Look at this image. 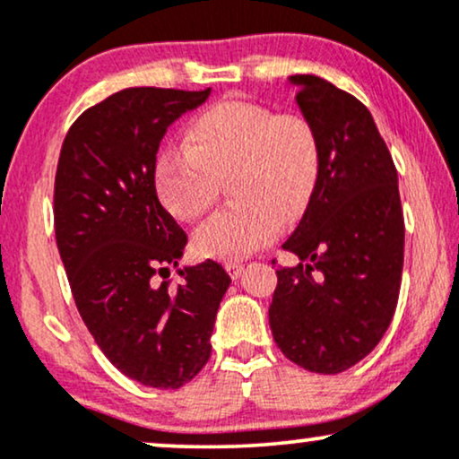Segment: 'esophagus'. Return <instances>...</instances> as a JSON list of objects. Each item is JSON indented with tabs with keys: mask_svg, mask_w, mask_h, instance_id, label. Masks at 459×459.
<instances>
[{
	"mask_svg": "<svg viewBox=\"0 0 459 459\" xmlns=\"http://www.w3.org/2000/svg\"><path fill=\"white\" fill-rule=\"evenodd\" d=\"M224 267H226V272H229V276L233 278V281H237V278L241 276V272H244V265H241V263L230 261V263H226Z\"/></svg>",
	"mask_w": 459,
	"mask_h": 459,
	"instance_id": "obj_1",
	"label": "esophagus"
}]
</instances>
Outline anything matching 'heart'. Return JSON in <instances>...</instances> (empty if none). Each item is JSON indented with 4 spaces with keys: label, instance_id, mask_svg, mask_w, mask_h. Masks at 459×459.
<instances>
[{
    "label": "heart",
    "instance_id": "obj_1",
    "mask_svg": "<svg viewBox=\"0 0 459 459\" xmlns=\"http://www.w3.org/2000/svg\"><path fill=\"white\" fill-rule=\"evenodd\" d=\"M321 140L302 114H278L252 101L215 103L186 129V149H163L152 178L172 215L196 220L229 178L233 207L218 212L194 233L198 255L246 259L296 222L317 187Z\"/></svg>",
    "mask_w": 459,
    "mask_h": 459
}]
</instances>
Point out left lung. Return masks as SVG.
<instances>
[{"instance_id": "left-lung-1", "label": "left lung", "mask_w": 459, "mask_h": 459, "mask_svg": "<svg viewBox=\"0 0 459 459\" xmlns=\"http://www.w3.org/2000/svg\"><path fill=\"white\" fill-rule=\"evenodd\" d=\"M289 83L319 134L321 172L282 244L299 263L276 270L270 328L289 360L334 376L380 343L397 308L405 235L397 170L356 97L315 75Z\"/></svg>"}]
</instances>
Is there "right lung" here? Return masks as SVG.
Segmentation results:
<instances>
[{
  "label": "right lung",
  "mask_w": 459,
  "mask_h": 459,
  "mask_svg": "<svg viewBox=\"0 0 459 459\" xmlns=\"http://www.w3.org/2000/svg\"><path fill=\"white\" fill-rule=\"evenodd\" d=\"M200 92L127 88L68 129L56 172V241L83 324L131 380L181 388L212 356L215 315L230 278L207 259L178 266L187 235L157 198L160 142Z\"/></svg>",
  "instance_id": "add662e5"
}]
</instances>
